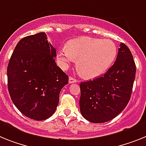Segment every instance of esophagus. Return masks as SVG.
Here are the masks:
<instances>
[{"mask_svg": "<svg viewBox=\"0 0 146 146\" xmlns=\"http://www.w3.org/2000/svg\"><path fill=\"white\" fill-rule=\"evenodd\" d=\"M70 84H72V83H75V82H77V80L76 78H74L72 76H70L69 77V81H68Z\"/></svg>", "mask_w": 146, "mask_h": 146, "instance_id": "1", "label": "esophagus"}]
</instances>
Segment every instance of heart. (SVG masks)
I'll return each mask as SVG.
<instances>
[{"label":"heart","mask_w":146,"mask_h":146,"mask_svg":"<svg viewBox=\"0 0 146 146\" xmlns=\"http://www.w3.org/2000/svg\"><path fill=\"white\" fill-rule=\"evenodd\" d=\"M117 47L110 40L78 37L68 42V48L59 50L58 59L67 68L78 59L76 66L81 74L87 78H94L103 74L115 61Z\"/></svg>","instance_id":"obj_1"}]
</instances>
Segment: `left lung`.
Masks as SVG:
<instances>
[{
  "label": "left lung",
  "mask_w": 146,
  "mask_h": 146,
  "mask_svg": "<svg viewBox=\"0 0 146 146\" xmlns=\"http://www.w3.org/2000/svg\"><path fill=\"white\" fill-rule=\"evenodd\" d=\"M136 66L129 48L120 43L117 59L104 76L80 84V111L86 120L101 123L125 109L132 92Z\"/></svg>",
  "instance_id": "8db88e82"
}]
</instances>
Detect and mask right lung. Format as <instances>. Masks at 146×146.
<instances>
[{
	"label": "right lung",
	"instance_id": "right-lung-1",
	"mask_svg": "<svg viewBox=\"0 0 146 146\" xmlns=\"http://www.w3.org/2000/svg\"><path fill=\"white\" fill-rule=\"evenodd\" d=\"M55 48L45 32L20 40L7 68L8 90L14 104L25 116L46 120L56 110L68 76L56 65Z\"/></svg>",
	"mask_w": 146,
	"mask_h": 146
}]
</instances>
